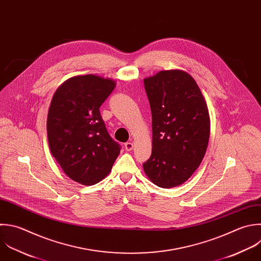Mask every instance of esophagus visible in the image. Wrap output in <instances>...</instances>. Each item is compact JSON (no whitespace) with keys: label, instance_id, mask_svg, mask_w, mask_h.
Wrapping results in <instances>:
<instances>
[{"label":"esophagus","instance_id":"obj_1","mask_svg":"<svg viewBox=\"0 0 261 261\" xmlns=\"http://www.w3.org/2000/svg\"><path fill=\"white\" fill-rule=\"evenodd\" d=\"M124 148H125L126 151H132L133 148H134V144L130 143V142H126V143L124 144Z\"/></svg>","mask_w":261,"mask_h":261}]
</instances>
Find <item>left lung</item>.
I'll return each mask as SVG.
<instances>
[{"mask_svg": "<svg viewBox=\"0 0 261 261\" xmlns=\"http://www.w3.org/2000/svg\"><path fill=\"white\" fill-rule=\"evenodd\" d=\"M152 112V154L144 171L156 186L185 182L200 165L209 141L210 122L202 93L187 72L160 71L144 80Z\"/></svg>", "mask_w": 261, "mask_h": 261, "instance_id": "left-lung-1", "label": "left lung"}]
</instances>
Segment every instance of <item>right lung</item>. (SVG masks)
<instances>
[{
    "instance_id": "1",
    "label": "right lung",
    "mask_w": 261,
    "mask_h": 261,
    "mask_svg": "<svg viewBox=\"0 0 261 261\" xmlns=\"http://www.w3.org/2000/svg\"><path fill=\"white\" fill-rule=\"evenodd\" d=\"M114 88L109 79L74 76L52 99L47 120L50 150L63 171L82 185L103 179L120 153L99 110Z\"/></svg>"
}]
</instances>
